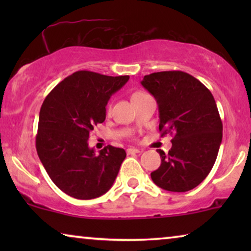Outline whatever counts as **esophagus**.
Here are the masks:
<instances>
[{
	"label": "esophagus",
	"mask_w": 251,
	"mask_h": 251,
	"mask_svg": "<svg viewBox=\"0 0 251 251\" xmlns=\"http://www.w3.org/2000/svg\"><path fill=\"white\" fill-rule=\"evenodd\" d=\"M140 151L138 149H135V147H129L128 150H126V153L128 154H136V153H139Z\"/></svg>",
	"instance_id": "34e87169"
}]
</instances>
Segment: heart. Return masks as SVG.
Listing matches in <instances>:
<instances>
[{
	"label": "heart",
	"instance_id": "b5f03b06",
	"mask_svg": "<svg viewBox=\"0 0 251 251\" xmlns=\"http://www.w3.org/2000/svg\"><path fill=\"white\" fill-rule=\"evenodd\" d=\"M136 94H140V92H135V94H133V95H136ZM133 95H132V96H133ZM108 109H109V107H108Z\"/></svg>",
	"mask_w": 251,
	"mask_h": 251
}]
</instances>
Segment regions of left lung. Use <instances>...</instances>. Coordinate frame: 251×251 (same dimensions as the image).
<instances>
[{
    "mask_svg": "<svg viewBox=\"0 0 251 251\" xmlns=\"http://www.w3.org/2000/svg\"><path fill=\"white\" fill-rule=\"evenodd\" d=\"M142 84L159 105L161 137L173 136L169 152L157 151L161 166L151 178L166 191L193 190L210 173L222 143L223 123L214 96L181 71L145 75Z\"/></svg>",
    "mask_w": 251,
    "mask_h": 251,
    "instance_id": "obj_1",
    "label": "left lung"
}]
</instances>
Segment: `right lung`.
Masks as SVG:
<instances>
[{"instance_id": "add662e5", "label": "right lung", "mask_w": 251, "mask_h": 251, "mask_svg": "<svg viewBox=\"0 0 251 251\" xmlns=\"http://www.w3.org/2000/svg\"><path fill=\"white\" fill-rule=\"evenodd\" d=\"M128 80L129 75L77 71L58 83L41 106L37 155L51 180L72 198L100 197L118 176L126 151L108 145L96 154L88 139L94 126L105 121L108 99Z\"/></svg>"}]
</instances>
